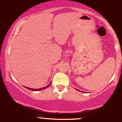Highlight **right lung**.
<instances>
[{
    "label": "right lung",
    "mask_w": 122,
    "mask_h": 122,
    "mask_svg": "<svg viewBox=\"0 0 122 122\" xmlns=\"http://www.w3.org/2000/svg\"><path fill=\"white\" fill-rule=\"evenodd\" d=\"M50 84V83L48 85H47L46 86H45V87H43V88H40V89H32V88H28V87H26V88H27V89H30V90L35 91H41V90H42V89H46V88H47L49 86Z\"/></svg>",
    "instance_id": "1"
}]
</instances>
